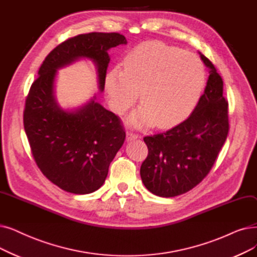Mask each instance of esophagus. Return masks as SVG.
<instances>
[{"mask_svg": "<svg viewBox=\"0 0 257 257\" xmlns=\"http://www.w3.org/2000/svg\"><path fill=\"white\" fill-rule=\"evenodd\" d=\"M140 138V135L139 133H136L133 131H128L127 132V140L128 141H133V140H137Z\"/></svg>", "mask_w": 257, "mask_h": 257, "instance_id": "34e87169", "label": "esophagus"}]
</instances>
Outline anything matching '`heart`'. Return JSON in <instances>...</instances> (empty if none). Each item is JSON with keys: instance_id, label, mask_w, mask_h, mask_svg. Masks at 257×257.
<instances>
[{"instance_id": "1", "label": "heart", "mask_w": 257, "mask_h": 257, "mask_svg": "<svg viewBox=\"0 0 257 257\" xmlns=\"http://www.w3.org/2000/svg\"><path fill=\"white\" fill-rule=\"evenodd\" d=\"M104 80L109 104L122 114L140 99L143 105L130 117L135 126L154 124L169 128L192 112L205 84V68L194 54L159 41L139 44Z\"/></svg>"}]
</instances>
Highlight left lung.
Returning <instances> with one entry per match:
<instances>
[{
	"mask_svg": "<svg viewBox=\"0 0 257 257\" xmlns=\"http://www.w3.org/2000/svg\"><path fill=\"white\" fill-rule=\"evenodd\" d=\"M199 54L210 75L193 112L172 129L144 138L148 155L141 166V177L158 196H177L197 186L212 169L228 136L222 80L210 60Z\"/></svg>",
	"mask_w": 257,
	"mask_h": 257,
	"instance_id": "obj_1",
	"label": "left lung"
}]
</instances>
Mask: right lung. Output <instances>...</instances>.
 Here are the masks:
<instances>
[{"instance_id":"obj_1","label":"right lung","mask_w":257,"mask_h":257,"mask_svg":"<svg viewBox=\"0 0 257 257\" xmlns=\"http://www.w3.org/2000/svg\"><path fill=\"white\" fill-rule=\"evenodd\" d=\"M119 44L127 40L117 32H90L64 41L44 60L29 89L23 120L32 156L42 173L64 191L88 194L101 188L126 132L120 118L95 97L75 111L63 110L53 92L57 69L90 59L103 91L108 50Z\"/></svg>"}]
</instances>
